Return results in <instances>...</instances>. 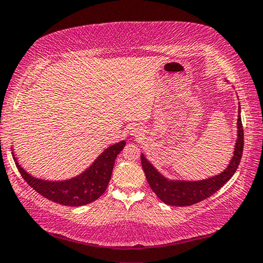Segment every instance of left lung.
Here are the masks:
<instances>
[{
  "label": "left lung",
  "instance_id": "obj_1",
  "mask_svg": "<svg viewBox=\"0 0 263 263\" xmlns=\"http://www.w3.org/2000/svg\"><path fill=\"white\" fill-rule=\"evenodd\" d=\"M240 114V109H239ZM238 139L236 142L235 153L228 168L215 177L200 181H174L164 178L159 171L141 155V165L146 175V179L161 201L170 206L185 207L198 203L207 199L230 179L238 169L244 149V130L240 115L238 116Z\"/></svg>",
  "mask_w": 263,
  "mask_h": 263
}]
</instances>
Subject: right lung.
Instances as JSON below:
<instances>
[{
    "label": "right lung",
    "instance_id": "add662e5",
    "mask_svg": "<svg viewBox=\"0 0 263 263\" xmlns=\"http://www.w3.org/2000/svg\"><path fill=\"white\" fill-rule=\"evenodd\" d=\"M125 141L107 148L94 163L78 177L65 181H46L36 179L24 171L21 165H16L26 183L46 199L63 206H84L95 201L104 193L110 181L116 156L121 153Z\"/></svg>",
    "mask_w": 263,
    "mask_h": 263
}]
</instances>
